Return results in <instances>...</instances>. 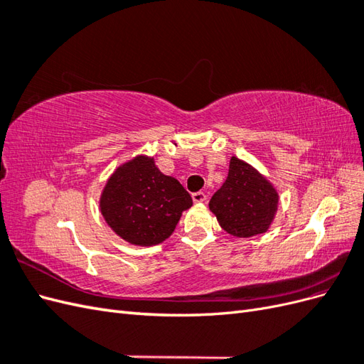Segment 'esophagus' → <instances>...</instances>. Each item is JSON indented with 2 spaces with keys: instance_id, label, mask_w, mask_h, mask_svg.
<instances>
[{
  "instance_id": "1",
  "label": "esophagus",
  "mask_w": 364,
  "mask_h": 364,
  "mask_svg": "<svg viewBox=\"0 0 364 364\" xmlns=\"http://www.w3.org/2000/svg\"><path fill=\"white\" fill-rule=\"evenodd\" d=\"M193 200L196 203H203L206 202V194L203 191H197V193H193Z\"/></svg>"
}]
</instances>
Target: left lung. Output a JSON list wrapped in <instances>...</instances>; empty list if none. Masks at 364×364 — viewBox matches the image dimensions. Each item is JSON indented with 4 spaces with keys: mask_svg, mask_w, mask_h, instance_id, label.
Instances as JSON below:
<instances>
[{
    "mask_svg": "<svg viewBox=\"0 0 364 364\" xmlns=\"http://www.w3.org/2000/svg\"><path fill=\"white\" fill-rule=\"evenodd\" d=\"M278 203L279 194L266 176L232 156L228 178L209 200V209L228 234L249 238L267 232Z\"/></svg>",
    "mask_w": 364,
    "mask_h": 364,
    "instance_id": "left-lung-1",
    "label": "left lung"
}]
</instances>
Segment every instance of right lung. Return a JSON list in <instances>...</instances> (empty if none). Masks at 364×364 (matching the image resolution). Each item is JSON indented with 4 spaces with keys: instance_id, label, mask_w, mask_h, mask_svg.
Segmentation results:
<instances>
[{
    "instance_id": "1",
    "label": "right lung",
    "mask_w": 364,
    "mask_h": 364,
    "mask_svg": "<svg viewBox=\"0 0 364 364\" xmlns=\"http://www.w3.org/2000/svg\"><path fill=\"white\" fill-rule=\"evenodd\" d=\"M191 206L181 182L165 176L146 155L115 168L100 196V213L109 228L127 243L144 247L167 240Z\"/></svg>"
}]
</instances>
